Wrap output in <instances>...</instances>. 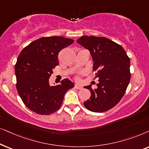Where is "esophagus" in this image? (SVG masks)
I'll use <instances>...</instances> for the list:
<instances>
[{
  "label": "esophagus",
  "instance_id": "34e87169",
  "mask_svg": "<svg viewBox=\"0 0 149 149\" xmlns=\"http://www.w3.org/2000/svg\"><path fill=\"white\" fill-rule=\"evenodd\" d=\"M75 88L77 89H81L82 88V86H80V85H79V84H76L75 85Z\"/></svg>",
  "mask_w": 149,
  "mask_h": 149
}]
</instances>
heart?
<instances>
[{
    "label": "heart",
    "mask_w": 149,
    "mask_h": 149,
    "mask_svg": "<svg viewBox=\"0 0 149 149\" xmlns=\"http://www.w3.org/2000/svg\"><path fill=\"white\" fill-rule=\"evenodd\" d=\"M76 80H78V79H79V78H78V77H76Z\"/></svg>",
    "instance_id": "1"
}]
</instances>
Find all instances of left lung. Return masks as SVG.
Masks as SVG:
<instances>
[{
  "label": "left lung",
  "mask_w": 149,
  "mask_h": 149,
  "mask_svg": "<svg viewBox=\"0 0 149 149\" xmlns=\"http://www.w3.org/2000/svg\"><path fill=\"white\" fill-rule=\"evenodd\" d=\"M90 51L97 88L84 86L91 97L84 105L88 110L104 112L114 107L125 93L131 78L130 59L121 45L104 37L82 36L77 40Z\"/></svg>",
  "instance_id": "left-lung-1"
}]
</instances>
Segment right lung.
<instances>
[{
	"label": "right lung",
	"instance_id": "add662e5",
	"mask_svg": "<svg viewBox=\"0 0 149 149\" xmlns=\"http://www.w3.org/2000/svg\"><path fill=\"white\" fill-rule=\"evenodd\" d=\"M63 37H41L25 47L15 65L17 93L29 110L41 115L51 114L60 108L65 93L74 84L65 78L57 86H49L53 69L59 65L61 49L72 44Z\"/></svg>",
	"mask_w": 149,
	"mask_h": 149
}]
</instances>
